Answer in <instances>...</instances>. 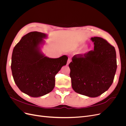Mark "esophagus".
Instances as JSON below:
<instances>
[{"label": "esophagus", "instance_id": "obj_1", "mask_svg": "<svg viewBox=\"0 0 126 126\" xmlns=\"http://www.w3.org/2000/svg\"><path fill=\"white\" fill-rule=\"evenodd\" d=\"M71 59H70V58H69L68 59V62H67V65H68V64H69V63L71 62Z\"/></svg>", "mask_w": 126, "mask_h": 126}]
</instances>
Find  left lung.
I'll return each instance as SVG.
<instances>
[{
    "instance_id": "left-lung-1",
    "label": "left lung",
    "mask_w": 126,
    "mask_h": 126,
    "mask_svg": "<svg viewBox=\"0 0 126 126\" xmlns=\"http://www.w3.org/2000/svg\"><path fill=\"white\" fill-rule=\"evenodd\" d=\"M94 50L74 56L69 63L70 77L75 92L96 97L107 90L117 69L115 47L102 38H91Z\"/></svg>"
}]
</instances>
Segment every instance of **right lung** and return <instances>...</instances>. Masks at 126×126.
<instances>
[{
	"instance_id": "add662e5",
	"label": "right lung",
	"mask_w": 126,
	"mask_h": 126,
	"mask_svg": "<svg viewBox=\"0 0 126 126\" xmlns=\"http://www.w3.org/2000/svg\"><path fill=\"white\" fill-rule=\"evenodd\" d=\"M45 37L37 32L27 33L15 46L11 57L15 83L22 92L33 97L43 96L54 89L55 76L68 60L66 55L49 58L41 54L38 47Z\"/></svg>"
}]
</instances>
